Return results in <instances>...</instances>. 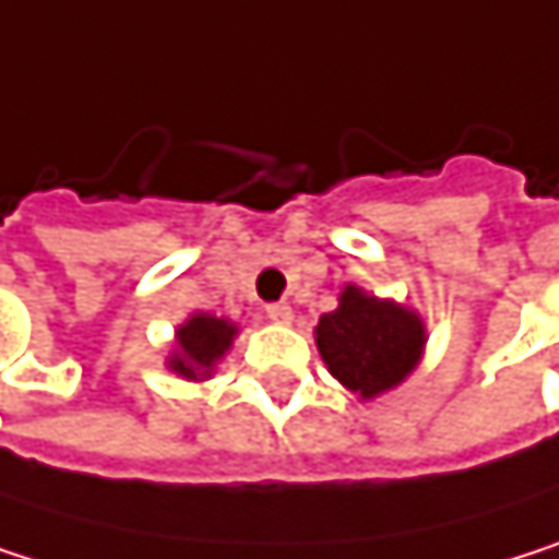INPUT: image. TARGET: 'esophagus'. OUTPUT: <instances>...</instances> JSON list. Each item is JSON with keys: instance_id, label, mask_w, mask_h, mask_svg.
<instances>
[{"instance_id": "34e87169", "label": "esophagus", "mask_w": 559, "mask_h": 559, "mask_svg": "<svg viewBox=\"0 0 559 559\" xmlns=\"http://www.w3.org/2000/svg\"><path fill=\"white\" fill-rule=\"evenodd\" d=\"M264 314H267V321H274V324H292V318H295V311H292L288 305H282V301H277V305H267Z\"/></svg>"}]
</instances>
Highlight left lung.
<instances>
[{
  "mask_svg": "<svg viewBox=\"0 0 559 559\" xmlns=\"http://www.w3.org/2000/svg\"><path fill=\"white\" fill-rule=\"evenodd\" d=\"M314 334L328 370L364 400L403 383L426 344L413 311L357 288L341 295V308L324 314Z\"/></svg>",
  "mask_w": 559,
  "mask_h": 559,
  "instance_id": "left-lung-1",
  "label": "left lung"
}]
</instances>
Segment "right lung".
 Returning <instances> with one entry per match:
<instances>
[{"mask_svg": "<svg viewBox=\"0 0 559 559\" xmlns=\"http://www.w3.org/2000/svg\"><path fill=\"white\" fill-rule=\"evenodd\" d=\"M235 337V328L228 321H218V318H209V314H195L189 318V324H182L176 331V344H179V354L169 360V367L179 373V377H205L212 370V364L228 350Z\"/></svg>", "mask_w": 559, "mask_h": 559, "instance_id": "add662e5", "label": "right lung"}]
</instances>
